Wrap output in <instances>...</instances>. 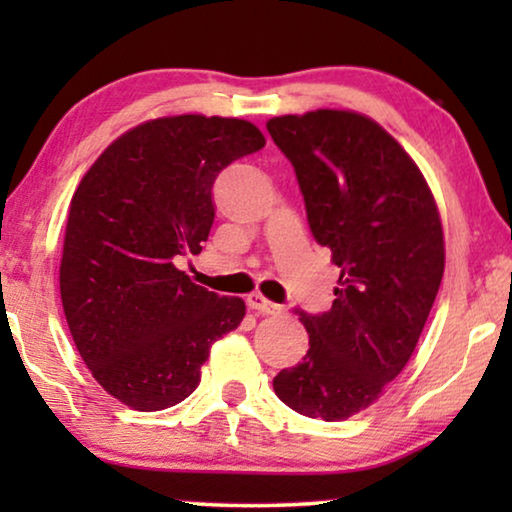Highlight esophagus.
Listing matches in <instances>:
<instances>
[{
    "label": "esophagus",
    "mask_w": 512,
    "mask_h": 512,
    "mask_svg": "<svg viewBox=\"0 0 512 512\" xmlns=\"http://www.w3.org/2000/svg\"><path fill=\"white\" fill-rule=\"evenodd\" d=\"M247 305H249V310H256L261 314H279V312H282V305L272 303V300L261 296V293H251V296H247Z\"/></svg>",
    "instance_id": "1"
}]
</instances>
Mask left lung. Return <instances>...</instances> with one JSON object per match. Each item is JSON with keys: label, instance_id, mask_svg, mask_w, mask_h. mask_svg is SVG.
Wrapping results in <instances>:
<instances>
[{"label": "left lung", "instance_id": "left-lung-1", "mask_svg": "<svg viewBox=\"0 0 512 512\" xmlns=\"http://www.w3.org/2000/svg\"><path fill=\"white\" fill-rule=\"evenodd\" d=\"M268 132L340 268L331 310H296L310 349L272 387L300 415L338 422L373 405L415 352L443 279V228L419 167L370 118L319 109L272 118Z\"/></svg>", "mask_w": 512, "mask_h": 512}]
</instances>
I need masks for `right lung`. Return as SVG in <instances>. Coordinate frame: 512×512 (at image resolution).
I'll use <instances>...</instances> for the list:
<instances>
[{"mask_svg": "<svg viewBox=\"0 0 512 512\" xmlns=\"http://www.w3.org/2000/svg\"><path fill=\"white\" fill-rule=\"evenodd\" d=\"M263 146L240 118H156L118 137L76 188L62 307L90 373L130 408L191 396L209 347L244 319L242 298L202 289L177 263L207 242L219 172Z\"/></svg>", "mask_w": 512, "mask_h": 512, "instance_id": "1", "label": "right lung"}]
</instances>
